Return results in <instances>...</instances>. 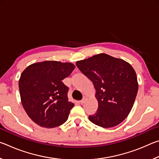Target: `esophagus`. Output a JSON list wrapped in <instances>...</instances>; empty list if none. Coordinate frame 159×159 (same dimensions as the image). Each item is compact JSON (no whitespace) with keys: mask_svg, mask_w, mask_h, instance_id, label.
Masks as SVG:
<instances>
[{"mask_svg":"<svg viewBox=\"0 0 159 159\" xmlns=\"http://www.w3.org/2000/svg\"><path fill=\"white\" fill-rule=\"evenodd\" d=\"M86 99H87V98H86V97L85 96V97H83V99H81V100L80 101V103L81 104H84L85 103V100Z\"/></svg>","mask_w":159,"mask_h":159,"instance_id":"esophagus-1","label":"esophagus"}]
</instances>
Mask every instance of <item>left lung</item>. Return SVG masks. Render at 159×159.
I'll return each instance as SVG.
<instances>
[{"label":"left lung","instance_id":"1","mask_svg":"<svg viewBox=\"0 0 159 159\" xmlns=\"http://www.w3.org/2000/svg\"><path fill=\"white\" fill-rule=\"evenodd\" d=\"M76 64L96 90L98 108L88 117L90 121L102 128H111L124 120L138 90L136 73L130 64L104 53L77 61Z\"/></svg>","mask_w":159,"mask_h":159}]
</instances>
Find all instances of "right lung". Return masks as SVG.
I'll list each match as a JSON object with an SVG mask.
<instances>
[{
	"label": "right lung",
	"mask_w": 159,
	"mask_h": 159,
	"mask_svg": "<svg viewBox=\"0 0 159 159\" xmlns=\"http://www.w3.org/2000/svg\"><path fill=\"white\" fill-rule=\"evenodd\" d=\"M74 69L70 62L45 61L31 64L21 73L19 80L21 104L36 124L55 128L68 119L74 104L68 101L69 88L61 80Z\"/></svg>",
	"instance_id": "obj_1"
}]
</instances>
